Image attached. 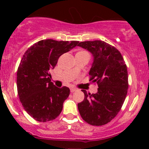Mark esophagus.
<instances>
[{"instance_id": "esophagus-1", "label": "esophagus", "mask_w": 149, "mask_h": 149, "mask_svg": "<svg viewBox=\"0 0 149 149\" xmlns=\"http://www.w3.org/2000/svg\"><path fill=\"white\" fill-rule=\"evenodd\" d=\"M77 89H76V88H74V87H72L70 89V91H71V93H74V92H75V91H77Z\"/></svg>"}]
</instances>
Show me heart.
Wrapping results in <instances>:
<instances>
[{
    "mask_svg": "<svg viewBox=\"0 0 149 149\" xmlns=\"http://www.w3.org/2000/svg\"><path fill=\"white\" fill-rule=\"evenodd\" d=\"M80 52H86V53H88V52H86V51H80ZM89 54V53H88Z\"/></svg>",
    "mask_w": 149,
    "mask_h": 149,
    "instance_id": "1",
    "label": "heart"
}]
</instances>
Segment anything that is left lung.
<instances>
[{
	"label": "left lung",
	"mask_w": 149,
	"mask_h": 149,
	"mask_svg": "<svg viewBox=\"0 0 149 149\" xmlns=\"http://www.w3.org/2000/svg\"><path fill=\"white\" fill-rule=\"evenodd\" d=\"M92 53L94 60L89 81L98 84V92L90 94L83 89L84 100L77 104L82 119L89 125H106L120 111L128 89L126 64L115 47L101 40L77 45Z\"/></svg>",
	"instance_id": "obj_1"
}]
</instances>
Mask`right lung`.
I'll list each match as a JSON object with an SVG mask.
<instances>
[{
    "label": "right lung",
    "instance_id": "add662e5",
    "mask_svg": "<svg viewBox=\"0 0 149 149\" xmlns=\"http://www.w3.org/2000/svg\"><path fill=\"white\" fill-rule=\"evenodd\" d=\"M78 42L41 40L30 46L22 56L17 71L18 95L24 109L35 120L48 122L61 113L70 89L66 86H55L51 82L50 71L54 68L62 54Z\"/></svg>",
    "mask_w": 149,
    "mask_h": 149
}]
</instances>
